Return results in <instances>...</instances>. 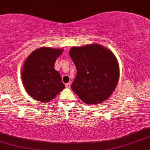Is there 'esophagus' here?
<instances>
[{
	"instance_id": "34e87169",
	"label": "esophagus",
	"mask_w": 150,
	"mask_h": 150,
	"mask_svg": "<svg viewBox=\"0 0 150 150\" xmlns=\"http://www.w3.org/2000/svg\"><path fill=\"white\" fill-rule=\"evenodd\" d=\"M65 87H66L67 88H70V87H71V84H70V83L65 84Z\"/></svg>"
}]
</instances>
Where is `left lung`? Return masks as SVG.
<instances>
[{
    "label": "left lung",
    "mask_w": 150,
    "mask_h": 150,
    "mask_svg": "<svg viewBox=\"0 0 150 150\" xmlns=\"http://www.w3.org/2000/svg\"><path fill=\"white\" fill-rule=\"evenodd\" d=\"M77 75L71 89L86 104L104 102L119 80V65L111 50L98 44L70 49Z\"/></svg>",
    "instance_id": "8db88e82"
}]
</instances>
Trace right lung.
<instances>
[{
  "label": "right lung",
  "instance_id": "add662e5",
  "mask_svg": "<svg viewBox=\"0 0 150 150\" xmlns=\"http://www.w3.org/2000/svg\"><path fill=\"white\" fill-rule=\"evenodd\" d=\"M63 51V49L42 47L26 58L21 72L22 83L27 94L35 100L48 102L65 87L54 68L56 58Z\"/></svg>",
  "mask_w": 150,
  "mask_h": 150
}]
</instances>
